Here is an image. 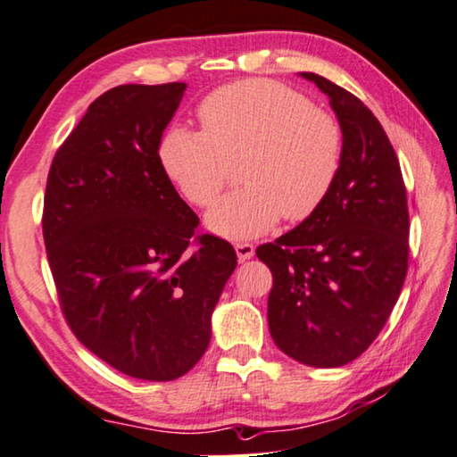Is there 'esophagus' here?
Wrapping results in <instances>:
<instances>
[{
  "label": "esophagus",
  "mask_w": 457,
  "mask_h": 457,
  "mask_svg": "<svg viewBox=\"0 0 457 457\" xmlns=\"http://www.w3.org/2000/svg\"><path fill=\"white\" fill-rule=\"evenodd\" d=\"M236 254H237V258H240V262H245V260H250L252 256H254V245L248 242H237Z\"/></svg>",
  "instance_id": "obj_1"
}]
</instances>
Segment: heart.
Returning <instances> with one entry per match:
<instances>
[{
	"label": "heart",
	"mask_w": 457,
	"mask_h": 457,
	"mask_svg": "<svg viewBox=\"0 0 457 457\" xmlns=\"http://www.w3.org/2000/svg\"><path fill=\"white\" fill-rule=\"evenodd\" d=\"M203 129L172 126L158 156L166 175L197 207L220 197L231 162L244 158L242 189L207 213L220 236L244 240L264 234L280 217L309 220L336 185L344 158L337 120L288 87L248 79L215 89L201 101Z\"/></svg>",
	"instance_id": "b5f03b06"
}]
</instances>
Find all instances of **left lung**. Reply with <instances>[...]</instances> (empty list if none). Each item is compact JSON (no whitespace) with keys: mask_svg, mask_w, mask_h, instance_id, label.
<instances>
[{"mask_svg":"<svg viewBox=\"0 0 457 457\" xmlns=\"http://www.w3.org/2000/svg\"><path fill=\"white\" fill-rule=\"evenodd\" d=\"M329 97L344 158L323 205L288 234L258 245L272 272L268 328L301 364L337 368L385 328L409 268V207L401 164L374 113L350 91L301 72Z\"/></svg>","mask_w":457,"mask_h":457,"instance_id":"1","label":"left lung"}]
</instances>
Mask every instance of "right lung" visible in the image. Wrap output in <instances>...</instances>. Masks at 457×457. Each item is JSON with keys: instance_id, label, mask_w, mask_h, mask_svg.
I'll return each mask as SVG.
<instances>
[{"instance_id": "right-lung-1", "label": "right lung", "mask_w": 457, "mask_h": 457, "mask_svg": "<svg viewBox=\"0 0 457 457\" xmlns=\"http://www.w3.org/2000/svg\"><path fill=\"white\" fill-rule=\"evenodd\" d=\"M185 83L105 91L56 150L42 234L79 342L121 374L166 382L197 364L237 258L197 236L158 148Z\"/></svg>"}]
</instances>
